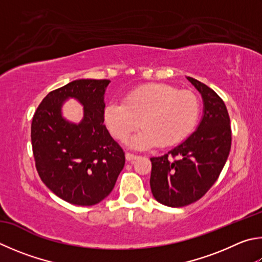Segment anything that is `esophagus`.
<instances>
[{
	"label": "esophagus",
	"instance_id": "esophagus-1",
	"mask_svg": "<svg viewBox=\"0 0 262 262\" xmlns=\"http://www.w3.org/2000/svg\"><path fill=\"white\" fill-rule=\"evenodd\" d=\"M136 158H137V156L134 154H130V152H127L126 154V159L128 161H134Z\"/></svg>",
	"mask_w": 262,
	"mask_h": 262
}]
</instances>
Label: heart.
I'll return each mask as SVG.
<instances>
[{"label":"heart","mask_w":262,"mask_h":262,"mask_svg":"<svg viewBox=\"0 0 262 262\" xmlns=\"http://www.w3.org/2000/svg\"><path fill=\"white\" fill-rule=\"evenodd\" d=\"M201 104L191 92H180L173 85L149 83L128 93L123 102H110L104 120L111 134L125 141L137 128H143L130 140L136 149L179 144L196 127Z\"/></svg>","instance_id":"heart-1"}]
</instances>
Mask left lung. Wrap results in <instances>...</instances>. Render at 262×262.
<instances>
[{
    "mask_svg": "<svg viewBox=\"0 0 262 262\" xmlns=\"http://www.w3.org/2000/svg\"><path fill=\"white\" fill-rule=\"evenodd\" d=\"M204 101L198 129L161 157L150 158V187L157 202L183 207L201 199L215 183L231 147L230 118L225 102L206 84L188 77Z\"/></svg>",
    "mask_w": 262,
    "mask_h": 262,
    "instance_id": "obj_1",
    "label": "left lung"
}]
</instances>
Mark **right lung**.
<instances>
[{
  "instance_id": "obj_1",
  "label": "right lung",
  "mask_w": 262,
  "mask_h": 262,
  "mask_svg": "<svg viewBox=\"0 0 262 262\" xmlns=\"http://www.w3.org/2000/svg\"><path fill=\"white\" fill-rule=\"evenodd\" d=\"M110 80H75L50 92L37 106L31 140L39 177L56 196L80 206L98 204L115 188L125 152L104 125V93ZM84 105L79 125L66 122V98Z\"/></svg>"
}]
</instances>
